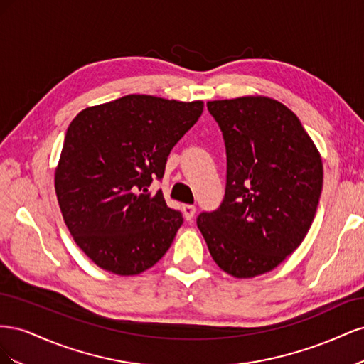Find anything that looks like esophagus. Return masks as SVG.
<instances>
[{
  "label": "esophagus",
  "instance_id": "34e87169",
  "mask_svg": "<svg viewBox=\"0 0 364 364\" xmlns=\"http://www.w3.org/2000/svg\"><path fill=\"white\" fill-rule=\"evenodd\" d=\"M182 209H183V215H185L186 220H191L194 217L196 206H193V205H183Z\"/></svg>",
  "mask_w": 364,
  "mask_h": 364
}]
</instances>
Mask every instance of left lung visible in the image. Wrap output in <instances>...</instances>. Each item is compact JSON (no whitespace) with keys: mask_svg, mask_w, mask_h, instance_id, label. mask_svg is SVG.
<instances>
[{"mask_svg":"<svg viewBox=\"0 0 364 364\" xmlns=\"http://www.w3.org/2000/svg\"><path fill=\"white\" fill-rule=\"evenodd\" d=\"M226 147V188L197 228L235 278L278 267L304 241L323 183L321 155L289 107L267 97L208 102Z\"/></svg>","mask_w":364,"mask_h":364,"instance_id":"8db88e82","label":"left lung"}]
</instances>
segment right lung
<instances>
[{
	"mask_svg": "<svg viewBox=\"0 0 364 364\" xmlns=\"http://www.w3.org/2000/svg\"><path fill=\"white\" fill-rule=\"evenodd\" d=\"M202 112V102L132 94L71 121L56 194L77 246L98 267L138 274L170 249L183 217L150 185L162 181L170 151Z\"/></svg>",
	"mask_w": 364,
	"mask_h": 364,
	"instance_id": "right-lung-1",
	"label": "right lung"
}]
</instances>
